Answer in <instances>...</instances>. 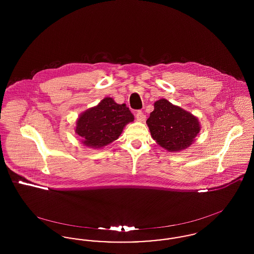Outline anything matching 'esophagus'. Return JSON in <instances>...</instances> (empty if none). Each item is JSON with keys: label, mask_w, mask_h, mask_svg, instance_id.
Wrapping results in <instances>:
<instances>
[{"label": "esophagus", "mask_w": 254, "mask_h": 254, "mask_svg": "<svg viewBox=\"0 0 254 254\" xmlns=\"http://www.w3.org/2000/svg\"><path fill=\"white\" fill-rule=\"evenodd\" d=\"M136 119L139 122L144 123V122L145 121V115L142 111H138V112L136 113Z\"/></svg>", "instance_id": "34e87169"}]
</instances>
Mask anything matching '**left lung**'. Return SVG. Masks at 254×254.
<instances>
[{"mask_svg": "<svg viewBox=\"0 0 254 254\" xmlns=\"http://www.w3.org/2000/svg\"><path fill=\"white\" fill-rule=\"evenodd\" d=\"M146 125L153 140L169 152H179L190 147L201 130L196 116L164 98L154 103V110Z\"/></svg>", "mask_w": 254, "mask_h": 254, "instance_id": "obj_1", "label": "left lung"}]
</instances>
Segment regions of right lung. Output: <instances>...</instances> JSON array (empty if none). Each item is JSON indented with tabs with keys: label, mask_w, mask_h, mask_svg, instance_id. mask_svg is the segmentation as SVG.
<instances>
[{
	"label": "right lung",
	"mask_w": 254,
	"mask_h": 254,
	"mask_svg": "<svg viewBox=\"0 0 254 254\" xmlns=\"http://www.w3.org/2000/svg\"><path fill=\"white\" fill-rule=\"evenodd\" d=\"M133 121L134 116L126 104L119 105L111 97H106L79 115L75 132L83 145L97 149L117 140L124 127Z\"/></svg>",
	"instance_id": "right-lung-1"
}]
</instances>
